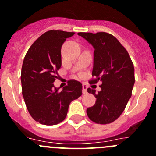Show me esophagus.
<instances>
[{
  "label": "esophagus",
  "mask_w": 156,
  "mask_h": 156,
  "mask_svg": "<svg viewBox=\"0 0 156 156\" xmlns=\"http://www.w3.org/2000/svg\"><path fill=\"white\" fill-rule=\"evenodd\" d=\"M82 94H87V86L85 84H83V86H82Z\"/></svg>",
  "instance_id": "esophagus-1"
}]
</instances>
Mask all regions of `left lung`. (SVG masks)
Here are the masks:
<instances>
[{
  "label": "left lung",
  "mask_w": 156,
  "mask_h": 156,
  "mask_svg": "<svg viewBox=\"0 0 156 156\" xmlns=\"http://www.w3.org/2000/svg\"><path fill=\"white\" fill-rule=\"evenodd\" d=\"M94 47L92 76L90 84L101 82V90L88 88L97 98L94 106L86 109L90 120L100 125L113 122L125 110L132 96L135 83L134 66L130 56L116 37L106 32H78Z\"/></svg>",
  "instance_id": "1"
}]
</instances>
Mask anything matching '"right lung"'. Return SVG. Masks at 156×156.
Returning a JSON list of instances; mask_svg holds the SVG:
<instances>
[{"mask_svg":"<svg viewBox=\"0 0 156 156\" xmlns=\"http://www.w3.org/2000/svg\"><path fill=\"white\" fill-rule=\"evenodd\" d=\"M74 32L50 30L34 42L27 51L21 70L22 94L34 120L55 125L66 118L69 105L82 95V85L70 80L62 90L54 86L62 65L61 48Z\"/></svg>","mask_w":156,"mask_h":156,"instance_id":"1","label":"right lung"}]
</instances>
